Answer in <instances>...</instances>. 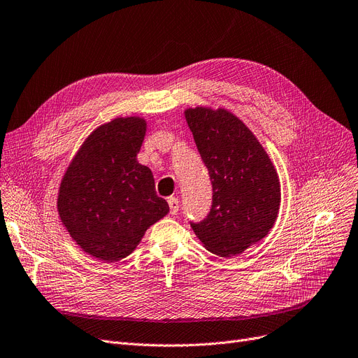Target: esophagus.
Returning a JSON list of instances; mask_svg holds the SVG:
<instances>
[{
  "mask_svg": "<svg viewBox=\"0 0 358 358\" xmlns=\"http://www.w3.org/2000/svg\"><path fill=\"white\" fill-rule=\"evenodd\" d=\"M168 205H169V213H171V215H177L178 209H180V201H178V199L174 197V196L168 197Z\"/></svg>",
  "mask_w": 358,
  "mask_h": 358,
  "instance_id": "esophagus-1",
  "label": "esophagus"
}]
</instances>
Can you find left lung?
Returning <instances> with one entry per match:
<instances>
[{
	"mask_svg": "<svg viewBox=\"0 0 358 358\" xmlns=\"http://www.w3.org/2000/svg\"><path fill=\"white\" fill-rule=\"evenodd\" d=\"M212 181V208L190 222L209 252L221 257L243 253L273 227L281 185L266 150L245 124L224 108L196 106L184 113Z\"/></svg>",
	"mask_w": 358,
	"mask_h": 358,
	"instance_id": "left-lung-1",
	"label": "left lung"
}]
</instances>
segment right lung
I'll use <instances>...</instances> for the list:
<instances>
[{
	"label": "right lung",
	"mask_w": 358,
	"mask_h": 358,
	"mask_svg": "<svg viewBox=\"0 0 358 358\" xmlns=\"http://www.w3.org/2000/svg\"><path fill=\"white\" fill-rule=\"evenodd\" d=\"M146 134L141 117H120L86 138L61 180L57 209L83 252L102 262L127 257L146 229L169 212L152 171L137 162Z\"/></svg>",
	"instance_id": "right-lung-1"
}]
</instances>
